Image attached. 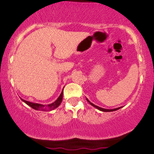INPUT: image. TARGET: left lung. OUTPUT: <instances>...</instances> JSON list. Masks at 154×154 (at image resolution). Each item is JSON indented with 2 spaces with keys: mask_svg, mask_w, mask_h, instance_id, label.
Here are the masks:
<instances>
[{
  "mask_svg": "<svg viewBox=\"0 0 154 154\" xmlns=\"http://www.w3.org/2000/svg\"><path fill=\"white\" fill-rule=\"evenodd\" d=\"M86 100H88V102L91 105L93 106H94L95 108H96L97 109H98V110L101 111H105V112H109V111H116L118 110V109H119L121 107H119V108H116V109H103V108H100L99 106H95V104H93V103H91V101H90L88 99V98H86Z\"/></svg>",
  "mask_w": 154,
  "mask_h": 154,
  "instance_id": "1",
  "label": "left lung"
}]
</instances>
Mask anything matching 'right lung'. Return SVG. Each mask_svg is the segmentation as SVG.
<instances>
[{
    "mask_svg": "<svg viewBox=\"0 0 154 154\" xmlns=\"http://www.w3.org/2000/svg\"><path fill=\"white\" fill-rule=\"evenodd\" d=\"M63 91L62 90L61 91V94H60L59 98L56 99V100H55L54 103L48 104V105H43V104L40 103H32V102H29L27 101V100H25L24 99H22V101H24V103L27 104L28 106L32 108V109H35V110L38 111H52L54 109H56L61 104V101H62V98H63Z\"/></svg>",
    "mask_w": 154,
    "mask_h": 154,
    "instance_id": "add662e5",
    "label": "right lung"
}]
</instances>
